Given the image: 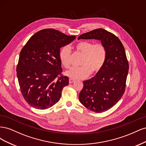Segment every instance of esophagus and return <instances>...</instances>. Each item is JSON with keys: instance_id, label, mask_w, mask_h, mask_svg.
<instances>
[{"instance_id": "obj_1", "label": "esophagus", "mask_w": 146, "mask_h": 146, "mask_svg": "<svg viewBox=\"0 0 146 146\" xmlns=\"http://www.w3.org/2000/svg\"><path fill=\"white\" fill-rule=\"evenodd\" d=\"M75 82H76V80H73V79H71V78H70L69 80V83H73Z\"/></svg>"}]
</instances>
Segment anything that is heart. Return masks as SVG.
Instances as JSON below:
<instances>
[{
  "label": "heart",
  "instance_id": "b5f03b06",
  "mask_svg": "<svg viewBox=\"0 0 146 146\" xmlns=\"http://www.w3.org/2000/svg\"><path fill=\"white\" fill-rule=\"evenodd\" d=\"M75 49L83 55L80 68H72L66 72V76L74 80L85 78L92 74L98 73L102 68L107 57V51L101 44H94L90 41H80L74 46ZM71 51L68 46L61 48L60 60L66 68L70 66Z\"/></svg>",
  "mask_w": 146,
  "mask_h": 146
}]
</instances>
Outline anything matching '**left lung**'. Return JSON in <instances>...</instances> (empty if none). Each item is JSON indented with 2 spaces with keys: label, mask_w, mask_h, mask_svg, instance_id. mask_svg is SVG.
<instances>
[{
  "label": "left lung",
  "mask_w": 146,
  "mask_h": 146,
  "mask_svg": "<svg viewBox=\"0 0 146 146\" xmlns=\"http://www.w3.org/2000/svg\"><path fill=\"white\" fill-rule=\"evenodd\" d=\"M94 39L101 41L107 51L105 62L95 77L83 81L79 100L96 113L107 111L116 104L124 93L129 72L125 48L114 34L98 29L79 36L78 39Z\"/></svg>",
  "instance_id": "obj_1"
}]
</instances>
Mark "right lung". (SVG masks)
Listing matches in <instances>:
<instances>
[{
    "instance_id": "1",
    "label": "right lung",
    "mask_w": 146,
    "mask_h": 146,
    "mask_svg": "<svg viewBox=\"0 0 146 146\" xmlns=\"http://www.w3.org/2000/svg\"><path fill=\"white\" fill-rule=\"evenodd\" d=\"M76 36L46 29L31 37L22 48L17 66V77L25 101L36 109L45 110L59 101L69 78L60 76L61 47L69 44Z\"/></svg>"
}]
</instances>
